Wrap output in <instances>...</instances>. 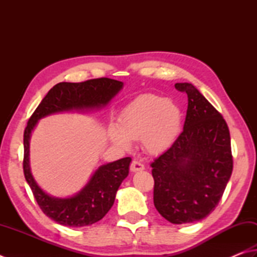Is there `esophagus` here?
<instances>
[{
    "mask_svg": "<svg viewBox=\"0 0 257 257\" xmlns=\"http://www.w3.org/2000/svg\"><path fill=\"white\" fill-rule=\"evenodd\" d=\"M131 171L132 172H137V171H142L144 170V164L141 163L140 161H138V160H133L132 163H131Z\"/></svg>",
    "mask_w": 257,
    "mask_h": 257,
    "instance_id": "34e87169",
    "label": "esophagus"
}]
</instances>
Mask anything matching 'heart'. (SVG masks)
I'll use <instances>...</instances> for the list:
<instances>
[{"instance_id":"obj_1","label":"heart","mask_w":257,"mask_h":257,"mask_svg":"<svg viewBox=\"0 0 257 257\" xmlns=\"http://www.w3.org/2000/svg\"><path fill=\"white\" fill-rule=\"evenodd\" d=\"M182 126V113L170 100L156 95H143L132 101L119 116V128L110 127L109 138L123 149L131 140L141 139L145 151L164 152L176 142Z\"/></svg>"}]
</instances>
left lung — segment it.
Instances as JSON below:
<instances>
[{
	"mask_svg": "<svg viewBox=\"0 0 257 257\" xmlns=\"http://www.w3.org/2000/svg\"><path fill=\"white\" fill-rule=\"evenodd\" d=\"M176 89L188 95L183 131L153 160V201L172 224L204 219L215 210L233 171L230 134L221 114L189 83Z\"/></svg>",
	"mask_w": 257,
	"mask_h": 257,
	"instance_id": "8db88e82",
	"label": "left lung"
}]
</instances>
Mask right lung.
<instances>
[{"label": "right lung", "mask_w": 257, "mask_h": 257, "mask_svg": "<svg viewBox=\"0 0 257 257\" xmlns=\"http://www.w3.org/2000/svg\"><path fill=\"white\" fill-rule=\"evenodd\" d=\"M122 81L106 78L89 79L81 83H59L48 91L29 118L23 134V172L40 209L58 224L84 227L100 220L112 208L116 191L127 177L131 158H123L98 168L86 187L76 196L60 199L48 196L37 185L29 166V140L38 119L71 109L100 107L122 89Z\"/></svg>", "instance_id": "add662e5"}]
</instances>
